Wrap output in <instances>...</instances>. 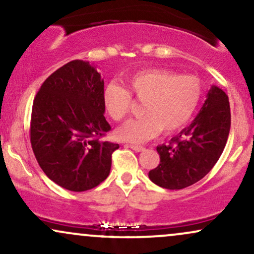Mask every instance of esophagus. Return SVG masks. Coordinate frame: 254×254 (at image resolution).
<instances>
[{"label":"esophagus","mask_w":254,"mask_h":254,"mask_svg":"<svg viewBox=\"0 0 254 254\" xmlns=\"http://www.w3.org/2000/svg\"><path fill=\"white\" fill-rule=\"evenodd\" d=\"M129 147L131 148V149L135 150V151H143V150H144V147H141V145L131 144V145H129Z\"/></svg>","instance_id":"1"}]
</instances>
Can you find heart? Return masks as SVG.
Returning <instances> with one entry per match:
<instances>
[{
	"instance_id": "b5f03b06",
	"label": "heart",
	"mask_w": 254,
	"mask_h": 254,
	"mask_svg": "<svg viewBox=\"0 0 254 254\" xmlns=\"http://www.w3.org/2000/svg\"><path fill=\"white\" fill-rule=\"evenodd\" d=\"M131 95L143 101L142 117L130 119L116 130V137L131 143H143L161 129L176 132L185 127L196 112L203 94L202 82L193 75H179L167 69H147L127 78V90L111 82L103 92L106 112L115 121L127 117Z\"/></svg>"
}]
</instances>
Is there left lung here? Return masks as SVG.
I'll use <instances>...</instances> for the list:
<instances>
[{"mask_svg": "<svg viewBox=\"0 0 254 254\" xmlns=\"http://www.w3.org/2000/svg\"><path fill=\"white\" fill-rule=\"evenodd\" d=\"M230 130L228 95L211 86L202 109L188 127L157 145L160 164L149 171V179L168 190H180L199 182L214 167L226 147Z\"/></svg>", "mask_w": 254, "mask_h": 254, "instance_id": "8db88e82", "label": "left lung"}]
</instances>
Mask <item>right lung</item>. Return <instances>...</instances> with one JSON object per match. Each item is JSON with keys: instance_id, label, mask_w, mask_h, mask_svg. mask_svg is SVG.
Segmentation results:
<instances>
[{"instance_id": "add662e5", "label": "right lung", "mask_w": 254, "mask_h": 254, "mask_svg": "<svg viewBox=\"0 0 254 254\" xmlns=\"http://www.w3.org/2000/svg\"><path fill=\"white\" fill-rule=\"evenodd\" d=\"M104 78L89 62L75 60L44 81L32 107L31 144L44 173L61 188L82 192L110 174L119 144L103 141Z\"/></svg>"}]
</instances>
